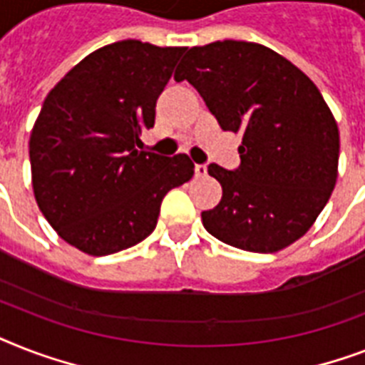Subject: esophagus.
I'll list each match as a JSON object with an SVG mask.
<instances>
[{
    "label": "esophagus",
    "mask_w": 365,
    "mask_h": 365,
    "mask_svg": "<svg viewBox=\"0 0 365 365\" xmlns=\"http://www.w3.org/2000/svg\"><path fill=\"white\" fill-rule=\"evenodd\" d=\"M206 174H208V168H206V165H197V166H195V176H197V178H205Z\"/></svg>",
    "instance_id": "34e87169"
}]
</instances>
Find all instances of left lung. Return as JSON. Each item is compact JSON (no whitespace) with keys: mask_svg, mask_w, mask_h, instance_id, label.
<instances>
[{"mask_svg":"<svg viewBox=\"0 0 365 365\" xmlns=\"http://www.w3.org/2000/svg\"><path fill=\"white\" fill-rule=\"evenodd\" d=\"M174 79L199 91L223 130L242 134L237 170L208 166L223 195L200 214L206 231L259 254L301 239L339 165V128L317 85L272 48L233 39L189 48Z\"/></svg>","mask_w":365,"mask_h":365,"instance_id":"obj_1","label":"left lung"}]
</instances>
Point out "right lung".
Wrapping results in <instances>:
<instances>
[{
	"label": "right lung",
	"instance_id": "right-lung-1",
	"mask_svg": "<svg viewBox=\"0 0 365 365\" xmlns=\"http://www.w3.org/2000/svg\"><path fill=\"white\" fill-rule=\"evenodd\" d=\"M183 51L111 43L73 66L43 102L30 134L34 197L60 239L85 254L142 242L163 197L193 178L187 155L136 149Z\"/></svg>",
	"mask_w": 365,
	"mask_h": 365
}]
</instances>
